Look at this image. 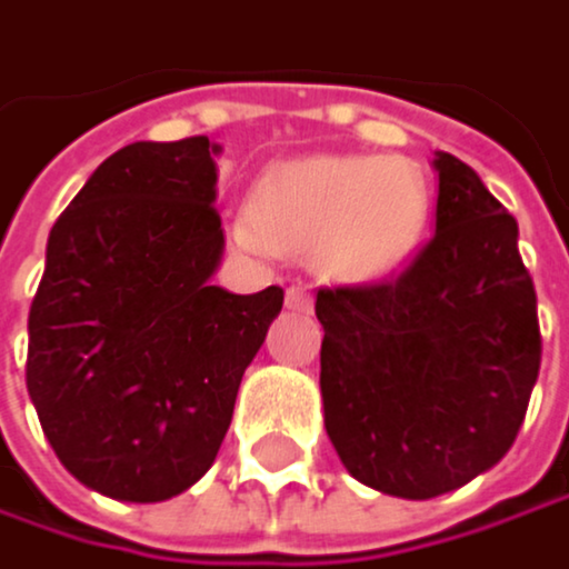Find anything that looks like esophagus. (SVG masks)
<instances>
[{
	"instance_id": "34e87169",
	"label": "esophagus",
	"mask_w": 569,
	"mask_h": 569,
	"mask_svg": "<svg viewBox=\"0 0 569 569\" xmlns=\"http://www.w3.org/2000/svg\"><path fill=\"white\" fill-rule=\"evenodd\" d=\"M287 307H290V310L310 313V310H313V297H310L303 287H290V290H287Z\"/></svg>"
}]
</instances>
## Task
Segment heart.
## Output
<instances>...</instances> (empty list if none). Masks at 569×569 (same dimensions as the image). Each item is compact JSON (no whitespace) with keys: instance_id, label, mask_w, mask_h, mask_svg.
Listing matches in <instances>:
<instances>
[{"instance_id":"1","label":"heart","mask_w":569,"mask_h":569,"mask_svg":"<svg viewBox=\"0 0 569 569\" xmlns=\"http://www.w3.org/2000/svg\"><path fill=\"white\" fill-rule=\"evenodd\" d=\"M430 189L407 159L307 156L269 169L252 209L232 216L242 249L317 256L330 276L380 279L400 269L423 239Z\"/></svg>"}]
</instances>
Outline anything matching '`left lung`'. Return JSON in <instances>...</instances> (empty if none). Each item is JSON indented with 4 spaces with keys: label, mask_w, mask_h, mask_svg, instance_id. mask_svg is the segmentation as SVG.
Here are the masks:
<instances>
[{
    "label": "left lung",
    "mask_w": 569,
    "mask_h": 569,
    "mask_svg": "<svg viewBox=\"0 0 569 569\" xmlns=\"http://www.w3.org/2000/svg\"><path fill=\"white\" fill-rule=\"evenodd\" d=\"M433 166L437 232L410 266L317 293L327 433L360 483L403 500L503 460L543 350L517 219L457 156Z\"/></svg>",
    "instance_id": "left-lung-1"
}]
</instances>
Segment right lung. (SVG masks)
<instances>
[{"instance_id": "1", "label": "right lung", "mask_w": 569, "mask_h": 569, "mask_svg": "<svg viewBox=\"0 0 569 569\" xmlns=\"http://www.w3.org/2000/svg\"><path fill=\"white\" fill-rule=\"evenodd\" d=\"M206 136L112 152L56 219L29 307L26 387L62 467L129 503L216 460L282 290L209 287L222 229Z\"/></svg>"}]
</instances>
